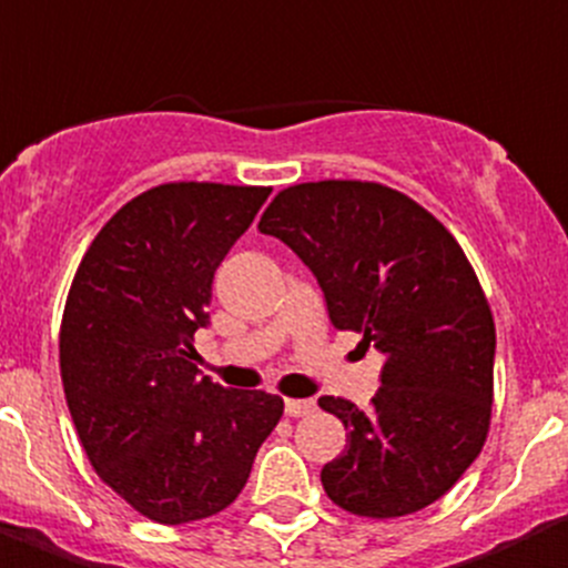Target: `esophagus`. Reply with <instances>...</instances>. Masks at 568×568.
Masks as SVG:
<instances>
[{"label": "esophagus", "mask_w": 568, "mask_h": 568, "mask_svg": "<svg viewBox=\"0 0 568 568\" xmlns=\"http://www.w3.org/2000/svg\"><path fill=\"white\" fill-rule=\"evenodd\" d=\"M314 400H285V414L288 417H305V414L314 412Z\"/></svg>", "instance_id": "obj_1"}]
</instances>
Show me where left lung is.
<instances>
[{"instance_id": "8db88e82", "label": "left lung", "mask_w": 568, "mask_h": 568, "mask_svg": "<svg viewBox=\"0 0 568 568\" xmlns=\"http://www.w3.org/2000/svg\"><path fill=\"white\" fill-rule=\"evenodd\" d=\"M263 234L308 265L339 332L386 354L368 414L339 397L345 426L323 489L359 517H403L440 500L480 455L495 386V320L457 240L377 182L325 180L274 196Z\"/></svg>"}]
</instances>
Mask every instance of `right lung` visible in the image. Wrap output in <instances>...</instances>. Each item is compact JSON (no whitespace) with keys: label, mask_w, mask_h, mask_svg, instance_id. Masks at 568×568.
Wrapping results in <instances>:
<instances>
[{"label":"right lung","mask_w":568,"mask_h":568,"mask_svg":"<svg viewBox=\"0 0 568 568\" xmlns=\"http://www.w3.org/2000/svg\"><path fill=\"white\" fill-rule=\"evenodd\" d=\"M271 189L168 182L122 205L73 277L59 368L88 460L140 515L165 526L236 500L283 397L202 377L194 334L214 274Z\"/></svg>","instance_id":"add662e5"}]
</instances>
